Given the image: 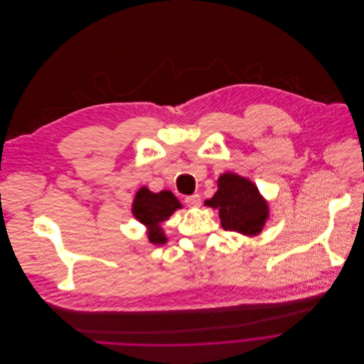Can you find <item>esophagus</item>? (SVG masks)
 Instances as JSON below:
<instances>
[{"instance_id":"34e87169","label":"esophagus","mask_w":364,"mask_h":364,"mask_svg":"<svg viewBox=\"0 0 364 364\" xmlns=\"http://www.w3.org/2000/svg\"><path fill=\"white\" fill-rule=\"evenodd\" d=\"M185 203H186L188 206H192V208L199 206V205H200V196H199L198 193H195V195H189V196H186V198H185Z\"/></svg>"}]
</instances>
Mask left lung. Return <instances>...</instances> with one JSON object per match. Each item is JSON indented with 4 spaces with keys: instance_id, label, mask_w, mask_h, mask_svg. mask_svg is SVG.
I'll use <instances>...</instances> for the list:
<instances>
[{
    "instance_id": "8db88e82",
    "label": "left lung",
    "mask_w": 364,
    "mask_h": 364,
    "mask_svg": "<svg viewBox=\"0 0 364 364\" xmlns=\"http://www.w3.org/2000/svg\"><path fill=\"white\" fill-rule=\"evenodd\" d=\"M205 205L220 209L225 231L255 235L261 232L268 216V205L258 188L235 173H224L218 179V191Z\"/></svg>"
}]
</instances>
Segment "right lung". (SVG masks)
<instances>
[{"mask_svg":"<svg viewBox=\"0 0 364 364\" xmlns=\"http://www.w3.org/2000/svg\"><path fill=\"white\" fill-rule=\"evenodd\" d=\"M178 208H181V203L172 192L154 193L148 188H141L134 196L132 210L139 223L149 227V241L164 244L166 238L159 224L166 221Z\"/></svg>","mask_w":364,"mask_h":364,"instance_id":"add662e5","label":"right lung"}]
</instances>
